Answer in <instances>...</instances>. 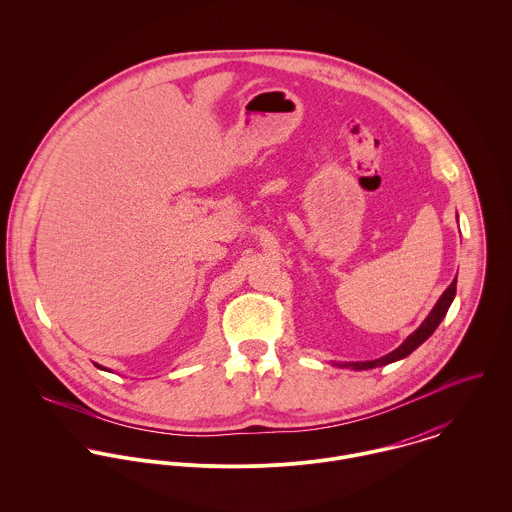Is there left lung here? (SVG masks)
<instances>
[{
  "mask_svg": "<svg viewBox=\"0 0 512 512\" xmlns=\"http://www.w3.org/2000/svg\"><path fill=\"white\" fill-rule=\"evenodd\" d=\"M455 286H457V278L449 284V288H447L445 292L441 293L438 303L434 305V309L430 311V315L424 319V323H422L398 349H394L392 353H388V355L382 357V359H374V361H366V363H353V365L345 366H353V368H357V370H366V368H374V366L390 365V363H394V361H400V359L408 357L414 349H418V347L438 329L441 319L445 317V313H447V309H449V305H451V301H453V297H455Z\"/></svg>",
  "mask_w": 512,
  "mask_h": 512,
  "instance_id": "obj_1",
  "label": "left lung"
}]
</instances>
